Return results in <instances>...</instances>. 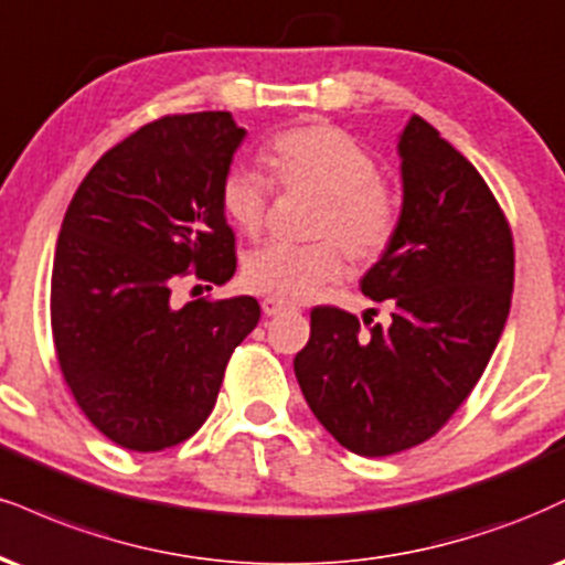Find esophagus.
Here are the masks:
<instances>
[{
  "instance_id": "obj_1",
  "label": "esophagus",
  "mask_w": 565,
  "mask_h": 565,
  "mask_svg": "<svg viewBox=\"0 0 565 565\" xmlns=\"http://www.w3.org/2000/svg\"><path fill=\"white\" fill-rule=\"evenodd\" d=\"M263 305V312H265V316H278V312H284V310H287L289 308V305L287 302H281V300H276V297H265V300L260 302Z\"/></svg>"
}]
</instances>
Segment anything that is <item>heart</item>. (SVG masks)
<instances>
[{"mask_svg": "<svg viewBox=\"0 0 565 565\" xmlns=\"http://www.w3.org/2000/svg\"><path fill=\"white\" fill-rule=\"evenodd\" d=\"M270 168L284 186L323 196L318 236L340 244L352 260H379L397 234L399 205L379 179V162L342 128L308 124L287 128L268 141ZM270 200V181L253 166L236 162L217 186L226 221L244 236L260 234ZM344 276V257L331 242H270L244 257L242 281L257 295L302 302Z\"/></svg>", "mask_w": 565, "mask_h": 565, "instance_id": "obj_1", "label": "heart"}]
</instances>
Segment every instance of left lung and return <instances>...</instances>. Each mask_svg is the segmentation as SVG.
<instances>
[{"mask_svg": "<svg viewBox=\"0 0 565 565\" xmlns=\"http://www.w3.org/2000/svg\"><path fill=\"white\" fill-rule=\"evenodd\" d=\"M403 207L390 249L360 278L390 326L310 312L295 376L312 416L365 458L403 452L463 405L498 348L513 295V236L477 168L413 115L397 136Z\"/></svg>", "mask_w": 565, "mask_h": 565, "instance_id": "1", "label": "left lung"}]
</instances>
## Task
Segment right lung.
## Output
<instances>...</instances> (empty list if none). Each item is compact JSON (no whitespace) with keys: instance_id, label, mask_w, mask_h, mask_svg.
<instances>
[{"instance_id":"1","label":"right lung","mask_w":565,"mask_h":565,"mask_svg":"<svg viewBox=\"0 0 565 565\" xmlns=\"http://www.w3.org/2000/svg\"><path fill=\"white\" fill-rule=\"evenodd\" d=\"M231 113L168 115L97 160L73 194L52 265V337L86 418L134 452L179 445L213 411L255 297L171 302L186 270L226 284L234 231L217 186L244 141Z\"/></svg>"}]
</instances>
